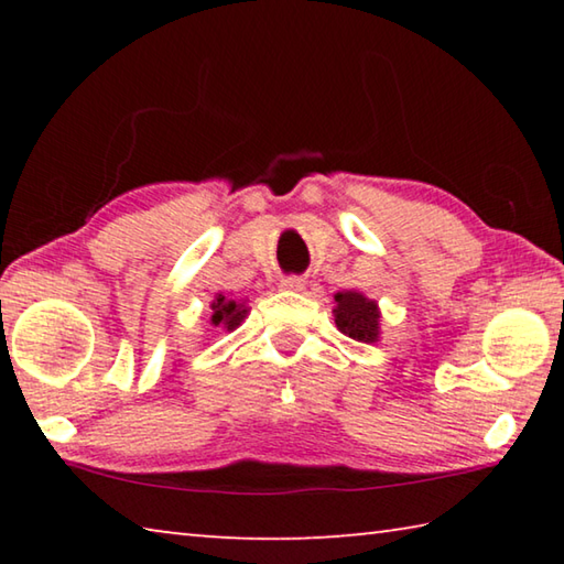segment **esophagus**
Returning <instances> with one entry per match:
<instances>
[{
  "label": "esophagus",
  "mask_w": 564,
  "mask_h": 564,
  "mask_svg": "<svg viewBox=\"0 0 564 564\" xmlns=\"http://www.w3.org/2000/svg\"><path fill=\"white\" fill-rule=\"evenodd\" d=\"M281 289L283 291H303L305 281L299 279V275H289V279H281Z\"/></svg>",
  "instance_id": "1"
}]
</instances>
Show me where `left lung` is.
<instances>
[{
    "mask_svg": "<svg viewBox=\"0 0 564 564\" xmlns=\"http://www.w3.org/2000/svg\"><path fill=\"white\" fill-rule=\"evenodd\" d=\"M336 308H333V318H336V328L358 343H378L380 340V305L378 301L368 299L360 291H338Z\"/></svg>",
    "mask_w": 564,
    "mask_h": 564,
    "instance_id": "8db88e82",
    "label": "left lung"
}]
</instances>
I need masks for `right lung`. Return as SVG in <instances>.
<instances>
[{"label": "right lung", "mask_w": 564, "mask_h": 564, "mask_svg": "<svg viewBox=\"0 0 564 564\" xmlns=\"http://www.w3.org/2000/svg\"><path fill=\"white\" fill-rule=\"evenodd\" d=\"M248 316V305L246 301H238L234 295L228 293H216L214 301H212V313H208V323H212L214 328H221V330H236Z\"/></svg>", "instance_id": "add662e5"}]
</instances>
